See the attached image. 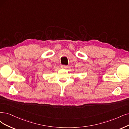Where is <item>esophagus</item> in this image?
Segmentation results:
<instances>
[{
	"label": "esophagus",
	"mask_w": 129,
	"mask_h": 129,
	"mask_svg": "<svg viewBox=\"0 0 129 129\" xmlns=\"http://www.w3.org/2000/svg\"><path fill=\"white\" fill-rule=\"evenodd\" d=\"M61 68H63V69H67V68H68V65H62L61 66Z\"/></svg>",
	"instance_id": "esophagus-1"
}]
</instances>
